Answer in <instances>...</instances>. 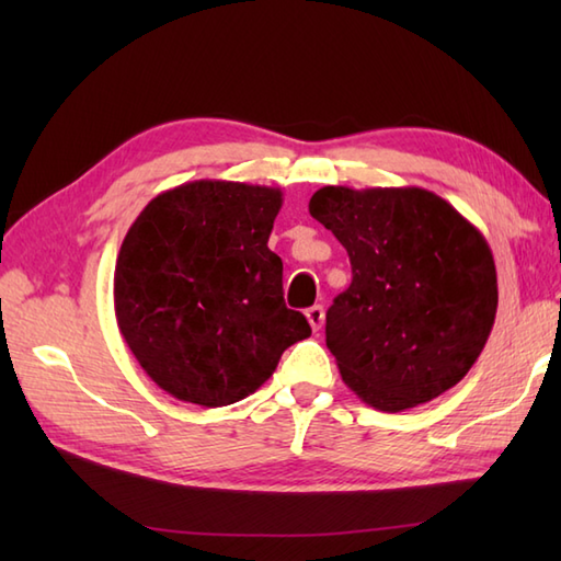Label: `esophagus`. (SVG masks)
<instances>
[{
	"label": "esophagus",
	"mask_w": 561,
	"mask_h": 561,
	"mask_svg": "<svg viewBox=\"0 0 561 561\" xmlns=\"http://www.w3.org/2000/svg\"><path fill=\"white\" fill-rule=\"evenodd\" d=\"M306 318H308V323H311V328L318 332L320 328H323V320H325V311H323V306H311L306 311Z\"/></svg>",
	"instance_id": "obj_1"
}]
</instances>
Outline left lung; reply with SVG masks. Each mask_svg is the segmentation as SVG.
<instances>
[{"label":"left lung","mask_w":561,"mask_h":561,"mask_svg":"<svg viewBox=\"0 0 561 561\" xmlns=\"http://www.w3.org/2000/svg\"><path fill=\"white\" fill-rule=\"evenodd\" d=\"M308 211L352 262L350 289L325 316L344 383L380 412H402L462 380L499 304L478 226L424 187L325 185Z\"/></svg>","instance_id":"left-lung-1"}]
</instances>
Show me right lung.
Wrapping results in <instances>:
<instances>
[{
    "label": "right lung",
    "mask_w": 561,
    "mask_h": 561,
    "mask_svg": "<svg viewBox=\"0 0 561 561\" xmlns=\"http://www.w3.org/2000/svg\"><path fill=\"white\" fill-rule=\"evenodd\" d=\"M279 209V187L193 181L129 226L113 277L117 328L169 396L202 408L243 400L311 335L284 304L282 260L267 248Z\"/></svg>",
    "instance_id": "right-lung-1"
}]
</instances>
